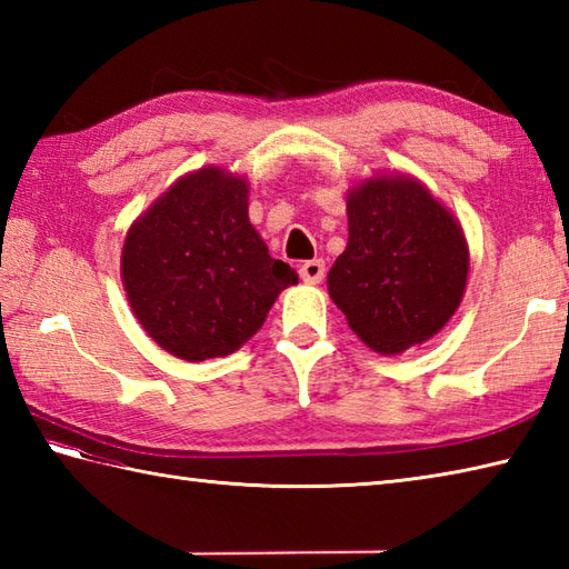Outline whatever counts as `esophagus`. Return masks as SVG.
I'll use <instances>...</instances> for the list:
<instances>
[{
	"mask_svg": "<svg viewBox=\"0 0 569 569\" xmlns=\"http://www.w3.org/2000/svg\"><path fill=\"white\" fill-rule=\"evenodd\" d=\"M300 278L306 283H320L325 278V261L322 259H310L300 266Z\"/></svg>",
	"mask_w": 569,
	"mask_h": 569,
	"instance_id": "1",
	"label": "esophagus"
}]
</instances>
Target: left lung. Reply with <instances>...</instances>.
<instances>
[{"mask_svg": "<svg viewBox=\"0 0 569 569\" xmlns=\"http://www.w3.org/2000/svg\"><path fill=\"white\" fill-rule=\"evenodd\" d=\"M349 241L328 273L361 340L398 355L430 340L462 300L469 251L455 217L410 178H373L347 198Z\"/></svg>", "mask_w": 569, "mask_h": 569, "instance_id": "obj_1", "label": "left lung"}]
</instances>
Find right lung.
<instances>
[{"mask_svg": "<svg viewBox=\"0 0 569 569\" xmlns=\"http://www.w3.org/2000/svg\"><path fill=\"white\" fill-rule=\"evenodd\" d=\"M247 180L220 168L180 178L131 224L124 291L141 328L178 359L224 357L257 332L298 273L249 222Z\"/></svg>", "mask_w": 569, "mask_h": 569, "instance_id": "add662e5", "label": "right lung"}]
</instances>
